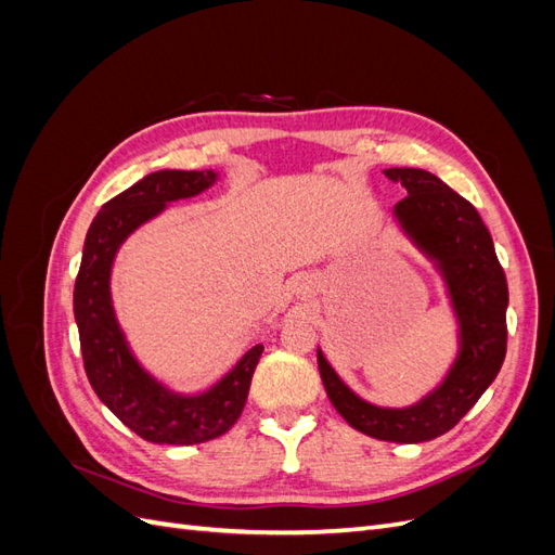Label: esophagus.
Wrapping results in <instances>:
<instances>
[{
    "instance_id": "obj_1",
    "label": "esophagus",
    "mask_w": 555,
    "mask_h": 555,
    "mask_svg": "<svg viewBox=\"0 0 555 555\" xmlns=\"http://www.w3.org/2000/svg\"><path fill=\"white\" fill-rule=\"evenodd\" d=\"M294 292H296V296H300V298H304V296H308V294L312 292V282H310L308 278H300V280L296 282V287H294Z\"/></svg>"
}]
</instances>
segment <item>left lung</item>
<instances>
[{"label": "left lung", "instance_id": "8db88e82", "mask_svg": "<svg viewBox=\"0 0 555 555\" xmlns=\"http://www.w3.org/2000/svg\"><path fill=\"white\" fill-rule=\"evenodd\" d=\"M408 196L393 222L433 263L456 324V357L442 379L402 408L377 405L343 382L317 347L319 375L333 408L367 438L416 444L456 426L498 377L507 351V278L475 206L424 169H384Z\"/></svg>", "mask_w": 555, "mask_h": 555}]
</instances>
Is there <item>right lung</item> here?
I'll return each mask as SVG.
<instances>
[{"mask_svg": "<svg viewBox=\"0 0 555 555\" xmlns=\"http://www.w3.org/2000/svg\"><path fill=\"white\" fill-rule=\"evenodd\" d=\"M217 180L220 171L215 169L147 173L102 206L82 245L74 317L88 379L99 400L153 444H201L224 435L238 422L263 351V345L247 349L227 375L204 391H178L141 363L115 312L113 263L127 238L176 201L208 192Z\"/></svg>", "mask_w": 555, "mask_h": 555, "instance_id": "1", "label": "right lung"}]
</instances>
